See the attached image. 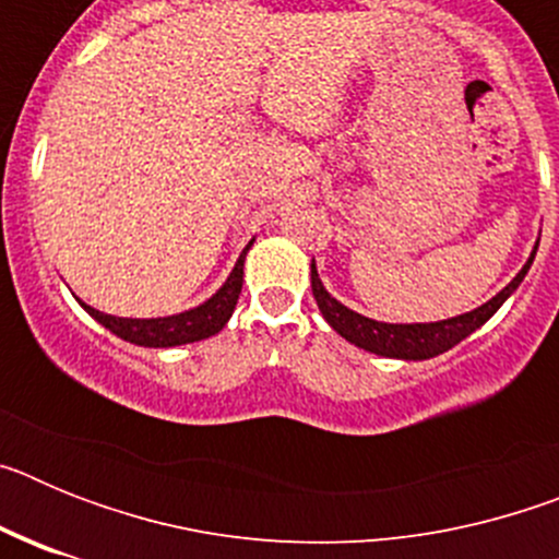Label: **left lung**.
I'll use <instances>...</instances> for the list:
<instances>
[{"label": "left lung", "mask_w": 559, "mask_h": 559, "mask_svg": "<svg viewBox=\"0 0 559 559\" xmlns=\"http://www.w3.org/2000/svg\"><path fill=\"white\" fill-rule=\"evenodd\" d=\"M532 260H535V251H532L530 263L518 271V276L512 280L507 288L498 296H492L490 302L481 305V308L471 310V313L456 316V319H445V322H431V324H383L374 322V319H367V316L355 313V310L344 308L338 299L324 290L322 280L316 274V265L310 269V285H313L316 305L322 310V316L328 319L330 328L347 338L349 344L360 349H369V353L386 355V358H406V360H423L433 358L439 353H448L451 347H456L459 341L467 338L473 330L481 328L503 302L507 296L523 283V276L530 271Z\"/></svg>", "instance_id": "obj_1"}]
</instances>
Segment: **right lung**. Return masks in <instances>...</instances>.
Returning <instances> with one entry per match:
<instances>
[{"label":"right lung","mask_w":559,"mask_h":559,"mask_svg":"<svg viewBox=\"0 0 559 559\" xmlns=\"http://www.w3.org/2000/svg\"><path fill=\"white\" fill-rule=\"evenodd\" d=\"M249 246H246V251H249ZM246 251L237 260L235 271L229 274L224 288L212 299H206L204 305H199V308L187 310V313L165 316V319H117V316L100 313V310L88 308V305H83V308L95 316L103 328L111 330L114 335H120V338L131 341V344H140V347H179V344L210 338L218 330H224L231 310H235L237 296H240V288H243Z\"/></svg>","instance_id":"add662e5"}]
</instances>
